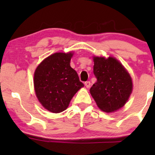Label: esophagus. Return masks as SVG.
<instances>
[{
  "label": "esophagus",
  "instance_id": "34e87169",
  "mask_svg": "<svg viewBox=\"0 0 155 155\" xmlns=\"http://www.w3.org/2000/svg\"><path fill=\"white\" fill-rule=\"evenodd\" d=\"M90 84H91V83H90V81H85L84 82V85L85 86H86V87L87 88H89L90 87Z\"/></svg>",
  "mask_w": 155,
  "mask_h": 155
}]
</instances>
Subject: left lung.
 Wrapping results in <instances>:
<instances>
[{
    "instance_id": "1",
    "label": "left lung",
    "mask_w": 155,
    "mask_h": 155,
    "mask_svg": "<svg viewBox=\"0 0 155 155\" xmlns=\"http://www.w3.org/2000/svg\"><path fill=\"white\" fill-rule=\"evenodd\" d=\"M93 60L97 81L90 88V94L103 111H116L128 100L133 90L132 79L115 58L94 57Z\"/></svg>"
}]
</instances>
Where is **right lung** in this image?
<instances>
[{
    "mask_svg": "<svg viewBox=\"0 0 155 155\" xmlns=\"http://www.w3.org/2000/svg\"><path fill=\"white\" fill-rule=\"evenodd\" d=\"M72 52H57L44 59L34 73V88L39 102L46 109L60 113L68 108L78 90L84 87L70 65Z\"/></svg>",
    "mask_w": 155,
    "mask_h": 155,
    "instance_id": "add662e5",
    "label": "right lung"
}]
</instances>
